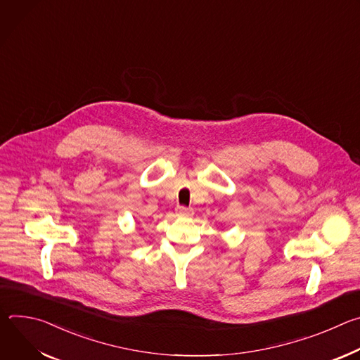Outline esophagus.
Instances as JSON below:
<instances>
[{"label": "esophagus", "instance_id": "obj_1", "mask_svg": "<svg viewBox=\"0 0 360 360\" xmlns=\"http://www.w3.org/2000/svg\"><path fill=\"white\" fill-rule=\"evenodd\" d=\"M175 212H176V215L181 217V218H189V217L193 215V211L189 210V208H185V207H178V208L175 210Z\"/></svg>", "mask_w": 360, "mask_h": 360}]
</instances>
